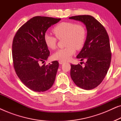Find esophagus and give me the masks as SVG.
Masks as SVG:
<instances>
[{"mask_svg": "<svg viewBox=\"0 0 121 121\" xmlns=\"http://www.w3.org/2000/svg\"><path fill=\"white\" fill-rule=\"evenodd\" d=\"M64 63V61H61V60H59V63L60 64H63Z\"/></svg>", "mask_w": 121, "mask_h": 121, "instance_id": "esophagus-1", "label": "esophagus"}]
</instances>
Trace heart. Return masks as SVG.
Returning a JSON list of instances; mask_svg holds the SVG:
<instances>
[{"label":"heart","instance_id":"heart-1","mask_svg":"<svg viewBox=\"0 0 121 121\" xmlns=\"http://www.w3.org/2000/svg\"><path fill=\"white\" fill-rule=\"evenodd\" d=\"M56 37L46 34L43 37L44 43L51 49L57 47V39H61L64 37L63 48L59 49L53 55L55 60L67 61L70 59L72 56L77 50L83 47L86 39V31L82 24H75L72 21H64L59 23L52 29Z\"/></svg>","mask_w":121,"mask_h":121}]
</instances>
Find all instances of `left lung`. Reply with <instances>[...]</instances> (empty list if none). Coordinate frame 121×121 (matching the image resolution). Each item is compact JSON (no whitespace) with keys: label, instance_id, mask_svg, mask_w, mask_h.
<instances>
[{"label":"left lung","instance_id":"8db88e82","mask_svg":"<svg viewBox=\"0 0 121 121\" xmlns=\"http://www.w3.org/2000/svg\"><path fill=\"white\" fill-rule=\"evenodd\" d=\"M69 19L82 21L87 29L85 43L77 56L82 61L85 59V66L71 64L70 77L78 87L91 90L100 85L110 67L111 51L108 34L92 16L78 15Z\"/></svg>","mask_w":121,"mask_h":121}]
</instances>
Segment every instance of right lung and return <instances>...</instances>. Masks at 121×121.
<instances>
[{
	"label": "right lung",
	"mask_w": 121,
	"mask_h": 121,
	"mask_svg": "<svg viewBox=\"0 0 121 121\" xmlns=\"http://www.w3.org/2000/svg\"><path fill=\"white\" fill-rule=\"evenodd\" d=\"M61 19L35 16L19 28L13 41V65L17 77L26 86L37 92H43L52 86L59 63L42 65L49 56L44 43L46 31Z\"/></svg>",
	"instance_id": "right-lung-1"
}]
</instances>
